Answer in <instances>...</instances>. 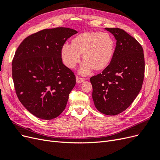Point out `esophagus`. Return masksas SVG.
I'll use <instances>...</instances> for the list:
<instances>
[{
	"label": "esophagus",
	"mask_w": 160,
	"mask_h": 160,
	"mask_svg": "<svg viewBox=\"0 0 160 160\" xmlns=\"http://www.w3.org/2000/svg\"><path fill=\"white\" fill-rule=\"evenodd\" d=\"M85 81L84 78H82V77H79V76H77L76 77V81L77 83H81L82 82H83Z\"/></svg>",
	"instance_id": "esophagus-1"
}]
</instances>
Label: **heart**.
<instances>
[{
  "instance_id": "b5f03b06",
  "label": "heart",
  "mask_w": 160,
  "mask_h": 160,
  "mask_svg": "<svg viewBox=\"0 0 160 160\" xmlns=\"http://www.w3.org/2000/svg\"><path fill=\"white\" fill-rule=\"evenodd\" d=\"M114 51V40L108 33L89 31L74 37L71 40V45H62L61 56L65 65L73 69L82 55L84 61L79 72L87 75L93 69L101 71L105 69L112 60Z\"/></svg>"
}]
</instances>
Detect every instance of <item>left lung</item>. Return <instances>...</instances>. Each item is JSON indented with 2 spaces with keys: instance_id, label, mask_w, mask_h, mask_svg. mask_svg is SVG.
Masks as SVG:
<instances>
[{
  "instance_id": "8db88e82",
  "label": "left lung",
  "mask_w": 160,
  "mask_h": 160,
  "mask_svg": "<svg viewBox=\"0 0 160 160\" xmlns=\"http://www.w3.org/2000/svg\"><path fill=\"white\" fill-rule=\"evenodd\" d=\"M116 40L110 64L101 73L91 77L95 108L108 115L123 112L142 89L145 71L143 50L133 37L119 28H105Z\"/></svg>"
}]
</instances>
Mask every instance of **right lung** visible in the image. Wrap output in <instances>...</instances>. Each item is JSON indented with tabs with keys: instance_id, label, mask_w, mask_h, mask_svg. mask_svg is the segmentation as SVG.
Here are the masks:
<instances>
[{
	"instance_id": "add662e5",
	"label": "right lung",
	"mask_w": 160,
	"mask_h": 160,
	"mask_svg": "<svg viewBox=\"0 0 160 160\" xmlns=\"http://www.w3.org/2000/svg\"><path fill=\"white\" fill-rule=\"evenodd\" d=\"M76 33L65 27L42 30L25 38L15 52L12 71L17 95L38 118H56L65 109L76 79L62 63L61 48Z\"/></svg>"
}]
</instances>
